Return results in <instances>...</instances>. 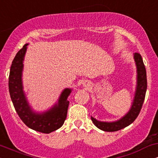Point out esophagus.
<instances>
[{"label":"esophagus","instance_id":"1","mask_svg":"<svg viewBox=\"0 0 158 158\" xmlns=\"http://www.w3.org/2000/svg\"><path fill=\"white\" fill-rule=\"evenodd\" d=\"M82 84H83V85H84V86H89V83L88 82V81H84V82H83Z\"/></svg>","mask_w":158,"mask_h":158}]
</instances>
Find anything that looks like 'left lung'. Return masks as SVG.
Returning <instances> with one entry per match:
<instances>
[{
	"label": "left lung",
	"instance_id": "obj_1",
	"mask_svg": "<svg viewBox=\"0 0 158 158\" xmlns=\"http://www.w3.org/2000/svg\"><path fill=\"white\" fill-rule=\"evenodd\" d=\"M136 68H137V85L134 97L133 102L129 110L121 117L113 122H103L99 121L91 117V120L94 124L99 129L105 131H117L129 126L135 120L139 115L146 96V88H147V79H146V71L145 65L140 54L138 52L134 53Z\"/></svg>",
	"mask_w": 158,
	"mask_h": 158
}]
</instances>
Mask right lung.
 <instances>
[{"label":"right lung","instance_id":"obj_1","mask_svg":"<svg viewBox=\"0 0 158 158\" xmlns=\"http://www.w3.org/2000/svg\"><path fill=\"white\" fill-rule=\"evenodd\" d=\"M26 44L16 54L10 68L9 76V90L15 109L21 120L29 128L41 133L49 134L59 129L64 124L68 114L69 101L68 98L71 88H64L57 102L50 109L37 112L32 109L23 90L22 74L23 60L26 54Z\"/></svg>","mask_w":158,"mask_h":158}]
</instances>
